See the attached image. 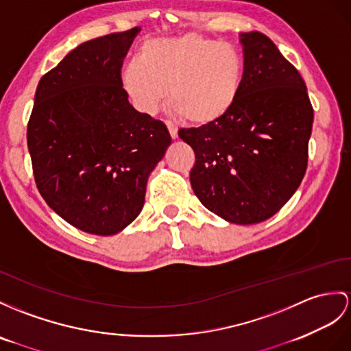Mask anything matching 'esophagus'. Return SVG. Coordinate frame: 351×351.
I'll use <instances>...</instances> for the list:
<instances>
[{"label": "esophagus", "mask_w": 351, "mask_h": 351, "mask_svg": "<svg viewBox=\"0 0 351 351\" xmlns=\"http://www.w3.org/2000/svg\"><path fill=\"white\" fill-rule=\"evenodd\" d=\"M165 125H167V128H168L171 138H174V140H176L177 136H178V130H177V126H176L173 122H169V121H167V122H165Z\"/></svg>", "instance_id": "obj_1"}]
</instances>
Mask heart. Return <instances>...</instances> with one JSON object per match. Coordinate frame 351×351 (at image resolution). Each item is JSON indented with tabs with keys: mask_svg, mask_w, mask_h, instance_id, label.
I'll return each instance as SVG.
<instances>
[{
	"mask_svg": "<svg viewBox=\"0 0 351 351\" xmlns=\"http://www.w3.org/2000/svg\"><path fill=\"white\" fill-rule=\"evenodd\" d=\"M244 82V59L225 43L193 32L149 40L122 73L123 88L143 113H153L169 89V104L186 122L208 125L234 107Z\"/></svg>",
	"mask_w": 351,
	"mask_h": 351,
	"instance_id": "1",
	"label": "heart"
}]
</instances>
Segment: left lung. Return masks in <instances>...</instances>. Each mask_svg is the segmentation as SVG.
<instances>
[{
    "instance_id": "8db88e82",
    "label": "left lung",
    "mask_w": 351,
    "mask_h": 351,
    "mask_svg": "<svg viewBox=\"0 0 351 351\" xmlns=\"http://www.w3.org/2000/svg\"><path fill=\"white\" fill-rule=\"evenodd\" d=\"M244 82L219 121L178 131L195 152L191 184L205 208L235 225L272 217L301 184L313 107L301 74L265 34H240Z\"/></svg>"
}]
</instances>
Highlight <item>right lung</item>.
Listing matches in <instances>:
<instances>
[{
  "mask_svg": "<svg viewBox=\"0 0 351 351\" xmlns=\"http://www.w3.org/2000/svg\"><path fill=\"white\" fill-rule=\"evenodd\" d=\"M141 28L82 43L41 77L28 122L38 192L83 232L114 235L140 215L167 126L128 101L121 70Z\"/></svg>",
  "mask_w": 351,
  "mask_h": 351,
  "instance_id": "add662e5",
  "label": "right lung"
}]
</instances>
